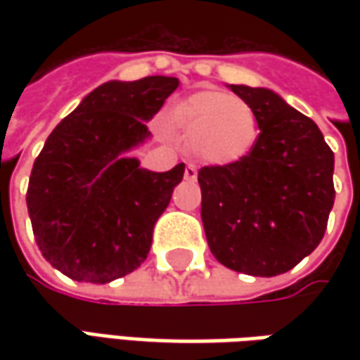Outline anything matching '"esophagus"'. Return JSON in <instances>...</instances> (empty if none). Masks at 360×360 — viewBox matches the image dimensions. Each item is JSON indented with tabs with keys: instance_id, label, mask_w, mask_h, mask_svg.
I'll return each mask as SVG.
<instances>
[{
	"instance_id": "esophagus-1",
	"label": "esophagus",
	"mask_w": 360,
	"mask_h": 360,
	"mask_svg": "<svg viewBox=\"0 0 360 360\" xmlns=\"http://www.w3.org/2000/svg\"><path fill=\"white\" fill-rule=\"evenodd\" d=\"M184 178H186V180H196V178H198V170H196L194 164H188L186 170H184Z\"/></svg>"
}]
</instances>
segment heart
<instances>
[{"label":"heart","instance_id":"obj_1","mask_svg":"<svg viewBox=\"0 0 360 360\" xmlns=\"http://www.w3.org/2000/svg\"><path fill=\"white\" fill-rule=\"evenodd\" d=\"M170 126L182 144L214 166L244 160L258 138V120L250 104L224 91H196L174 105Z\"/></svg>","mask_w":360,"mask_h":360}]
</instances>
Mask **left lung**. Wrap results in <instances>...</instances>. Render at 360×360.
<instances>
[{
    "instance_id": "left-lung-1",
    "label": "left lung",
    "mask_w": 360,
    "mask_h": 360,
    "mask_svg": "<svg viewBox=\"0 0 360 360\" xmlns=\"http://www.w3.org/2000/svg\"><path fill=\"white\" fill-rule=\"evenodd\" d=\"M255 110L258 138L230 166H204L202 224L216 260L252 276L295 269L323 240L335 154L319 126L264 88L230 86Z\"/></svg>"
}]
</instances>
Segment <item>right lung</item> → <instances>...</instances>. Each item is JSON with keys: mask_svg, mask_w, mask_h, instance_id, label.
<instances>
[{"mask_svg": "<svg viewBox=\"0 0 360 360\" xmlns=\"http://www.w3.org/2000/svg\"><path fill=\"white\" fill-rule=\"evenodd\" d=\"M176 88L178 79L166 76L105 82L56 126L35 158L25 196L35 242L72 281H116L150 252L184 164L150 172L124 152L150 136L146 122Z\"/></svg>", "mask_w": 360, "mask_h": 360, "instance_id": "add662e5", "label": "right lung"}]
</instances>
